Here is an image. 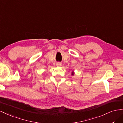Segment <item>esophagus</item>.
I'll return each mask as SVG.
<instances>
[{
	"label": "esophagus",
	"mask_w": 123,
	"mask_h": 123,
	"mask_svg": "<svg viewBox=\"0 0 123 123\" xmlns=\"http://www.w3.org/2000/svg\"><path fill=\"white\" fill-rule=\"evenodd\" d=\"M56 65H57V66H61L62 65V63L60 62H58L57 64H56Z\"/></svg>",
	"instance_id": "obj_1"
}]
</instances>
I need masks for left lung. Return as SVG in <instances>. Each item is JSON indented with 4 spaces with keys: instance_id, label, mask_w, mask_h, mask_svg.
<instances>
[{
    "instance_id": "8db88e82",
    "label": "left lung",
    "mask_w": 123,
    "mask_h": 123,
    "mask_svg": "<svg viewBox=\"0 0 123 123\" xmlns=\"http://www.w3.org/2000/svg\"><path fill=\"white\" fill-rule=\"evenodd\" d=\"M71 75H74V72H72V74H71Z\"/></svg>"
}]
</instances>
